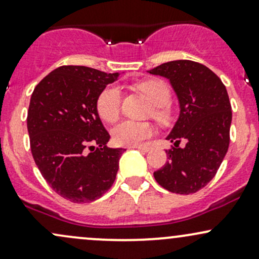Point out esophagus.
Here are the masks:
<instances>
[{
	"mask_svg": "<svg viewBox=\"0 0 259 259\" xmlns=\"http://www.w3.org/2000/svg\"><path fill=\"white\" fill-rule=\"evenodd\" d=\"M130 148L140 149V151H142V152H148L149 149H151L148 146H135V147H130Z\"/></svg>",
	"mask_w": 259,
	"mask_h": 259,
	"instance_id": "1",
	"label": "esophagus"
}]
</instances>
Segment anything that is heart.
<instances>
[{
  "mask_svg": "<svg viewBox=\"0 0 259 259\" xmlns=\"http://www.w3.org/2000/svg\"><path fill=\"white\" fill-rule=\"evenodd\" d=\"M142 93L148 97L149 101L154 105L153 111L154 117L164 119L166 117V112L163 106L170 101V89L168 84L162 80H147L137 85ZM121 110V93L117 86H107L97 100V111L102 119L107 122H113L118 117ZM153 130L152 124L148 122H138L132 119H124L119 122L112 131V137L116 144L118 146L135 147L140 146L144 141L152 137Z\"/></svg>",
  "mask_w": 259,
  "mask_h": 259,
  "instance_id": "1",
  "label": "heart"
}]
</instances>
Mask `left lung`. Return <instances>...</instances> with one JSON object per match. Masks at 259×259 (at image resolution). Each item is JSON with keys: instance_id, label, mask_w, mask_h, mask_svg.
I'll use <instances>...</instances> for the list:
<instances>
[{"instance_id": "obj_1", "label": "left lung", "mask_w": 259, "mask_h": 259, "mask_svg": "<svg viewBox=\"0 0 259 259\" xmlns=\"http://www.w3.org/2000/svg\"><path fill=\"white\" fill-rule=\"evenodd\" d=\"M169 80L179 101V117L166 140L174 147L154 179L170 193L193 194L207 185L230 144L232 111L226 88L207 66L173 60L148 71ZM180 140L186 142L183 149Z\"/></svg>"}]
</instances>
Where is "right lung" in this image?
Segmentation results:
<instances>
[{
	"instance_id": "obj_1",
	"label": "right lung",
	"mask_w": 259,
	"mask_h": 259,
	"mask_svg": "<svg viewBox=\"0 0 259 259\" xmlns=\"http://www.w3.org/2000/svg\"><path fill=\"white\" fill-rule=\"evenodd\" d=\"M118 73L64 65L30 97L27 128L38 169L53 190L71 202L100 199L111 188L123 148H108L97 100Z\"/></svg>"
}]
</instances>
